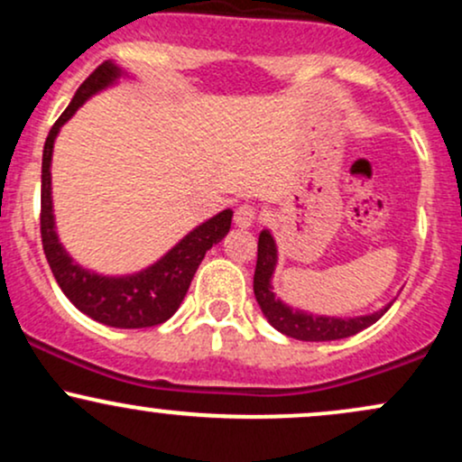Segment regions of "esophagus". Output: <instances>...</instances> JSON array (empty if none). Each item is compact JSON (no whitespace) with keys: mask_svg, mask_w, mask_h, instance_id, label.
Masks as SVG:
<instances>
[{"mask_svg":"<svg viewBox=\"0 0 462 462\" xmlns=\"http://www.w3.org/2000/svg\"><path fill=\"white\" fill-rule=\"evenodd\" d=\"M256 217H258L256 206L243 204L235 210V224H236V227H252L254 224H256Z\"/></svg>","mask_w":462,"mask_h":462,"instance_id":"1","label":"esophagus"}]
</instances>
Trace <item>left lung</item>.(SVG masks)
<instances>
[{
    "instance_id": "1",
    "label": "left lung",
    "mask_w": 462,
    "mask_h": 462,
    "mask_svg": "<svg viewBox=\"0 0 462 462\" xmlns=\"http://www.w3.org/2000/svg\"><path fill=\"white\" fill-rule=\"evenodd\" d=\"M275 264H278V245H275L272 232L263 230L261 236H258L254 295H256L263 315L267 317V321L272 323L275 330L291 338H298V341H337V338L354 337V334L365 330V328L374 326L391 309V304H393L391 301L384 309L358 317H326L293 309V306L284 304L282 300L275 298L272 286Z\"/></svg>"
}]
</instances>
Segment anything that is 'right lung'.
I'll use <instances>...</instances> for the list:
<instances>
[{
    "label": "right lung",
    "mask_w": 462,
    "mask_h": 462,
    "mask_svg": "<svg viewBox=\"0 0 462 462\" xmlns=\"http://www.w3.org/2000/svg\"><path fill=\"white\" fill-rule=\"evenodd\" d=\"M121 78H128L124 69L116 67L113 60L102 62L84 79L65 113L51 125L43 147V169H41V238L58 286L79 312L110 328H152L167 321L180 309L206 252L230 232L232 210L226 208L219 215L210 217L169 249L161 261L136 273H95L69 256L58 238L54 204H51L54 141L62 125L78 113L79 106L104 88L113 87Z\"/></svg>",
    "instance_id": "right-lung-1"
}]
</instances>
